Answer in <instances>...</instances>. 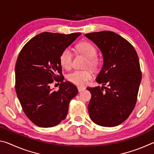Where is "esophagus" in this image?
Returning <instances> with one entry per match:
<instances>
[{
	"label": "esophagus",
	"mask_w": 154,
	"mask_h": 154,
	"mask_svg": "<svg viewBox=\"0 0 154 154\" xmlns=\"http://www.w3.org/2000/svg\"><path fill=\"white\" fill-rule=\"evenodd\" d=\"M77 89H78V91H79V92H82V91L84 90H85V88H83V87H79V86H78V87H77Z\"/></svg>",
	"instance_id": "1"
}]
</instances>
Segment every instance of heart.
Returning <instances> with one entry per match:
<instances>
[{
    "label": "heart",
    "instance_id": "obj_1",
    "mask_svg": "<svg viewBox=\"0 0 154 154\" xmlns=\"http://www.w3.org/2000/svg\"><path fill=\"white\" fill-rule=\"evenodd\" d=\"M77 50L88 58L87 66L92 68L97 66L98 60L96 58L97 51L94 46L90 42L83 41L77 44ZM72 54L69 48H65L61 52L59 57V62L63 69L69 70L71 66ZM92 78V72L89 70H75L67 75L66 79L70 82L77 85H84Z\"/></svg>",
    "mask_w": 154,
    "mask_h": 154
}]
</instances>
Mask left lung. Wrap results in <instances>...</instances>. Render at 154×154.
Instances as JSON below:
<instances>
[{
  "label": "left lung",
  "mask_w": 154,
  "mask_h": 154,
  "mask_svg": "<svg viewBox=\"0 0 154 154\" xmlns=\"http://www.w3.org/2000/svg\"><path fill=\"white\" fill-rule=\"evenodd\" d=\"M85 36L100 49L104 60L96 79L103 86L87 88L92 94L88 107L90 117L99 126H118L128 118L137 103L142 77L137 53L126 39L111 31Z\"/></svg>",
  "instance_id": "1"
}]
</instances>
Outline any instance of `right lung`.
<instances>
[{"label":"right lung","mask_w":154,"mask_h":154,"mask_svg":"<svg viewBox=\"0 0 154 154\" xmlns=\"http://www.w3.org/2000/svg\"><path fill=\"white\" fill-rule=\"evenodd\" d=\"M80 35L41 33L20 52L15 64V91L23 111L37 126L59 124L66 118L70 101L77 94L74 84L63 82L59 57ZM54 80L61 82L58 91L50 88Z\"/></svg>","instance_id":"right-lung-1"}]
</instances>
